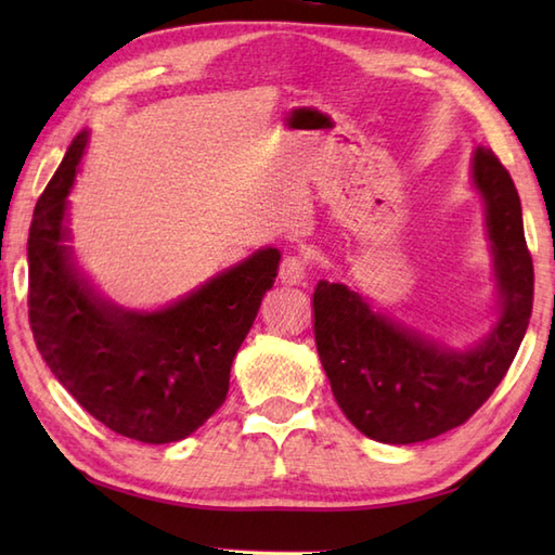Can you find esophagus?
Returning <instances> with one entry per match:
<instances>
[{"label": "esophagus", "instance_id": "34e87169", "mask_svg": "<svg viewBox=\"0 0 555 555\" xmlns=\"http://www.w3.org/2000/svg\"><path fill=\"white\" fill-rule=\"evenodd\" d=\"M308 259L300 257V255H286L281 259V269H279V276L284 284L296 286L300 281L308 276Z\"/></svg>", "mask_w": 555, "mask_h": 555}]
</instances>
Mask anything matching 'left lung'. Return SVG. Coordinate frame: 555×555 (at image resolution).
<instances>
[{
	"label": "left lung",
	"instance_id": "obj_1",
	"mask_svg": "<svg viewBox=\"0 0 555 555\" xmlns=\"http://www.w3.org/2000/svg\"><path fill=\"white\" fill-rule=\"evenodd\" d=\"M473 179L485 195L496 257L501 320L489 338L457 352L372 312L356 291L320 281L314 340L336 403L382 443H417L465 424L513 364L534 302V264L525 241L520 195L508 169L477 147Z\"/></svg>",
	"mask_w": 555,
	"mask_h": 555
}]
</instances>
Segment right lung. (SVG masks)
<instances>
[{
    "instance_id": "1",
    "label": "right lung",
    "mask_w": 555,
    "mask_h": 555,
    "mask_svg": "<svg viewBox=\"0 0 555 555\" xmlns=\"http://www.w3.org/2000/svg\"><path fill=\"white\" fill-rule=\"evenodd\" d=\"M88 135L70 143L28 231V320L66 391L104 427L143 443L191 436L229 393L231 362L250 332L281 253L259 250L167 310L102 302L68 264L64 211Z\"/></svg>"
}]
</instances>
